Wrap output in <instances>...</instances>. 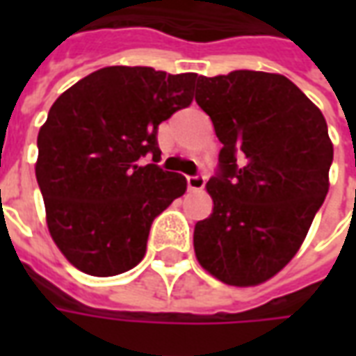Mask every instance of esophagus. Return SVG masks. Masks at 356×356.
<instances>
[{
	"label": "esophagus",
	"mask_w": 356,
	"mask_h": 356,
	"mask_svg": "<svg viewBox=\"0 0 356 356\" xmlns=\"http://www.w3.org/2000/svg\"><path fill=\"white\" fill-rule=\"evenodd\" d=\"M204 185H206V177H202V175L186 177V186H188V191H202Z\"/></svg>",
	"instance_id": "1"
}]
</instances>
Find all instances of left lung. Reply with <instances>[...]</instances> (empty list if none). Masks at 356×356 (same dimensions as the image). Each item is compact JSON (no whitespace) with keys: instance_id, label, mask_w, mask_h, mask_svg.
I'll list each match as a JSON object with an SVG mask.
<instances>
[{"instance_id":"obj_1","label":"left lung","mask_w":356,"mask_h":356,"mask_svg":"<svg viewBox=\"0 0 356 356\" xmlns=\"http://www.w3.org/2000/svg\"><path fill=\"white\" fill-rule=\"evenodd\" d=\"M196 102L221 140L213 200L194 227L202 267L257 286L298 254L330 188L334 145L321 108L282 74L234 70L196 80Z\"/></svg>"}]
</instances>
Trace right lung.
I'll use <instances>...</instances> for the list:
<instances>
[{
  "label": "right lung",
  "mask_w": 356,
  "mask_h": 356,
  "mask_svg": "<svg viewBox=\"0 0 356 356\" xmlns=\"http://www.w3.org/2000/svg\"><path fill=\"white\" fill-rule=\"evenodd\" d=\"M198 74L106 66L53 102L38 133L35 179L53 242L91 276L122 275L147 254L150 225L186 179L140 165L160 154L163 120L194 99Z\"/></svg>",
  "instance_id": "1"
}]
</instances>
